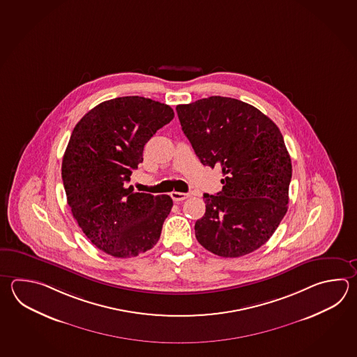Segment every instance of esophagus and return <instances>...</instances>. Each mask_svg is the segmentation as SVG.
<instances>
[{"instance_id": "1", "label": "esophagus", "mask_w": 357, "mask_h": 357, "mask_svg": "<svg viewBox=\"0 0 357 357\" xmlns=\"http://www.w3.org/2000/svg\"><path fill=\"white\" fill-rule=\"evenodd\" d=\"M170 197L173 198V201H174V202H181L183 199L188 198L190 195H188V193H182V192H172V193H170Z\"/></svg>"}]
</instances>
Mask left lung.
Masks as SVG:
<instances>
[{
    "mask_svg": "<svg viewBox=\"0 0 357 357\" xmlns=\"http://www.w3.org/2000/svg\"><path fill=\"white\" fill-rule=\"evenodd\" d=\"M176 113L198 159L225 176L221 192L204 195L197 241L224 258L255 252L287 211L292 165L281 132L261 110L225 96L176 105Z\"/></svg>",
    "mask_w": 357,
    "mask_h": 357,
    "instance_id": "left-lung-1",
    "label": "left lung"
}]
</instances>
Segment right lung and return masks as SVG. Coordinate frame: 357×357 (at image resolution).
Segmentation results:
<instances>
[{"mask_svg":"<svg viewBox=\"0 0 357 357\" xmlns=\"http://www.w3.org/2000/svg\"><path fill=\"white\" fill-rule=\"evenodd\" d=\"M173 118L167 104L122 96L100 102L73 128L62 160L67 204L89 241L107 255L136 257L160 238L173 199L127 184L144 161L146 142Z\"/></svg>","mask_w":357,"mask_h":357,"instance_id":"right-lung-1","label":"right lung"}]
</instances>
